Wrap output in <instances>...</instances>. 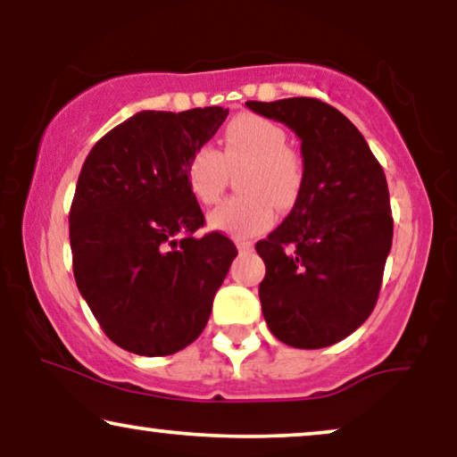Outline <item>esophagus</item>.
Segmentation results:
<instances>
[{"label":"esophagus","mask_w":457,"mask_h":457,"mask_svg":"<svg viewBox=\"0 0 457 457\" xmlns=\"http://www.w3.org/2000/svg\"><path fill=\"white\" fill-rule=\"evenodd\" d=\"M252 243L249 241H237V249H239L241 253H245V252H252Z\"/></svg>","instance_id":"1"}]
</instances>
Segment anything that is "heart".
Returning a JSON list of instances; mask_svg holds the SVG:
<instances>
[{
  "label": "heart",
  "instance_id": "1",
  "mask_svg": "<svg viewBox=\"0 0 457 457\" xmlns=\"http://www.w3.org/2000/svg\"><path fill=\"white\" fill-rule=\"evenodd\" d=\"M247 164L239 177L241 195L222 202L208 224L230 237H253L270 228L277 208L295 205L303 187V162L287 147L285 130L268 118L241 114L224 130L222 154L205 143L187 162V185L199 204L222 195L228 168Z\"/></svg>",
  "mask_w": 457,
  "mask_h": 457
}]
</instances>
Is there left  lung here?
<instances>
[{
  "label": "left lung",
  "mask_w": 457,
  "mask_h": 457,
  "mask_svg": "<svg viewBox=\"0 0 457 457\" xmlns=\"http://www.w3.org/2000/svg\"><path fill=\"white\" fill-rule=\"evenodd\" d=\"M302 141L303 187L291 214L255 243L266 264L262 314L278 341L320 349L366 322L393 241L389 189L352 120L314 97L247 102Z\"/></svg>",
  "instance_id": "1"
}]
</instances>
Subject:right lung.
I'll use <instances>...</instances> for the list:
<instances>
[{
	"mask_svg": "<svg viewBox=\"0 0 457 457\" xmlns=\"http://www.w3.org/2000/svg\"><path fill=\"white\" fill-rule=\"evenodd\" d=\"M228 110L137 112L102 137L80 168L71 208L72 270L104 333L139 355H170L208 324L235 260L220 233L193 237L204 214L187 162Z\"/></svg>",
	"mask_w": 457,
	"mask_h": 457,
	"instance_id": "1",
	"label": "right lung"
}]
</instances>
